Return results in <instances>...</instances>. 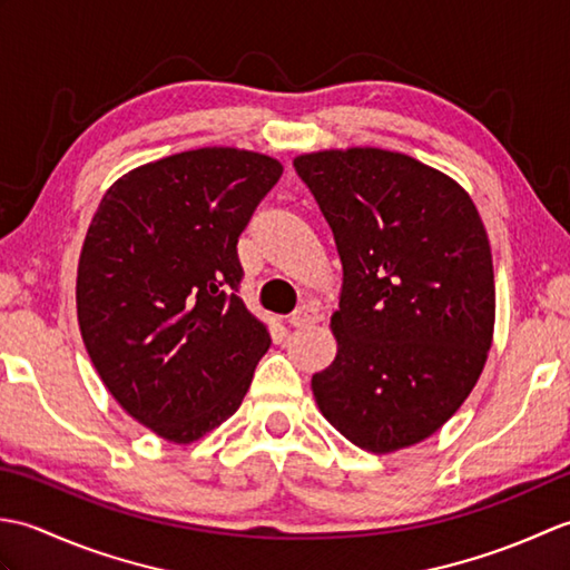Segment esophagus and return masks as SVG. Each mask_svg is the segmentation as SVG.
<instances>
[{
    "mask_svg": "<svg viewBox=\"0 0 570 570\" xmlns=\"http://www.w3.org/2000/svg\"><path fill=\"white\" fill-rule=\"evenodd\" d=\"M318 321H321V313L316 306H301L294 316L288 318V325H294V328H308V325Z\"/></svg>",
    "mask_w": 570,
    "mask_h": 570,
    "instance_id": "34e87169",
    "label": "esophagus"
}]
</instances>
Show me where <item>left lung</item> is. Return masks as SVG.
Masks as SVG:
<instances>
[{
	"mask_svg": "<svg viewBox=\"0 0 570 570\" xmlns=\"http://www.w3.org/2000/svg\"><path fill=\"white\" fill-rule=\"evenodd\" d=\"M343 264L337 353L313 374L321 414L350 443L426 441L478 384L494 335L490 239L470 193L377 147L298 154Z\"/></svg>",
	"mask_w": 570,
	"mask_h": 570,
	"instance_id": "1",
	"label": "left lung"
}]
</instances>
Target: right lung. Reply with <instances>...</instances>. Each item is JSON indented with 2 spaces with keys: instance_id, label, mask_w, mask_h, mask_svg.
<instances>
[{
  "instance_id": "right-lung-1",
  "label": "right lung",
  "mask_w": 570,
  "mask_h": 570,
  "mask_svg": "<svg viewBox=\"0 0 570 570\" xmlns=\"http://www.w3.org/2000/svg\"><path fill=\"white\" fill-rule=\"evenodd\" d=\"M284 174L274 156L203 147L131 168L85 235L76 304L107 392L188 445L239 409L272 337L235 294L237 237Z\"/></svg>"
}]
</instances>
